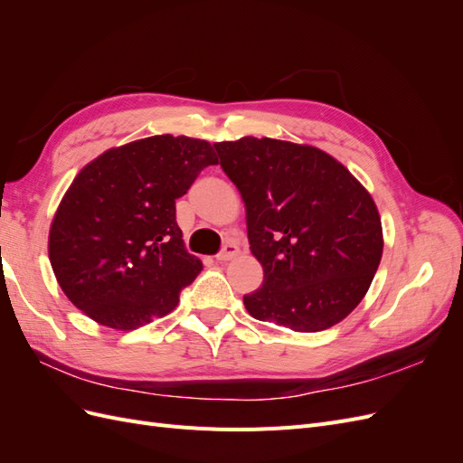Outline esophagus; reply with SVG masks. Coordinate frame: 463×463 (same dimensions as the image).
<instances>
[{"label": "esophagus", "instance_id": "obj_1", "mask_svg": "<svg viewBox=\"0 0 463 463\" xmlns=\"http://www.w3.org/2000/svg\"><path fill=\"white\" fill-rule=\"evenodd\" d=\"M237 255H240V245H237V243H228V245H223V249L216 255V259L220 262H228V260L235 259Z\"/></svg>", "mask_w": 463, "mask_h": 463}]
</instances>
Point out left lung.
Wrapping results in <instances>:
<instances>
[{
	"instance_id": "left-lung-1",
	"label": "left lung",
	"mask_w": 463,
	"mask_h": 463,
	"mask_svg": "<svg viewBox=\"0 0 463 463\" xmlns=\"http://www.w3.org/2000/svg\"><path fill=\"white\" fill-rule=\"evenodd\" d=\"M240 189L262 286L243 298L257 320L296 332L338 325L365 298L383 259L371 193L330 154L269 137L214 143Z\"/></svg>"
}]
</instances>
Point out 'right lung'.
Segmentation results:
<instances>
[{
    "instance_id": "obj_1",
    "label": "right lung",
    "mask_w": 463,
    "mask_h": 463,
    "mask_svg": "<svg viewBox=\"0 0 463 463\" xmlns=\"http://www.w3.org/2000/svg\"><path fill=\"white\" fill-rule=\"evenodd\" d=\"M213 145L154 135L89 162L55 210L48 255L60 288L98 325L135 330L172 313L179 291L203 270L175 222Z\"/></svg>"
}]
</instances>
